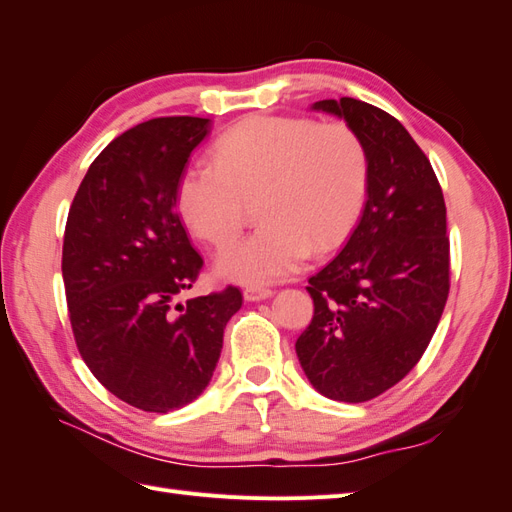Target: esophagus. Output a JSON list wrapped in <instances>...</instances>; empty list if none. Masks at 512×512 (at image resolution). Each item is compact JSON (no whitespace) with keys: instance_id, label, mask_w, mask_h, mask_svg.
<instances>
[{"instance_id":"esophagus-1","label":"esophagus","mask_w":512,"mask_h":512,"mask_svg":"<svg viewBox=\"0 0 512 512\" xmlns=\"http://www.w3.org/2000/svg\"><path fill=\"white\" fill-rule=\"evenodd\" d=\"M271 289H258V287H249V289H245L243 291V298L247 300V302H260V300H267V298H271Z\"/></svg>"}]
</instances>
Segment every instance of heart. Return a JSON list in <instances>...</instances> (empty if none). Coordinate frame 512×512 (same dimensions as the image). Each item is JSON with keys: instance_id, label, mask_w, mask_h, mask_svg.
<instances>
[{"instance_id": "obj_1", "label": "heart", "mask_w": 512, "mask_h": 512, "mask_svg": "<svg viewBox=\"0 0 512 512\" xmlns=\"http://www.w3.org/2000/svg\"><path fill=\"white\" fill-rule=\"evenodd\" d=\"M368 186V146L348 122L252 116L217 140L214 164L181 173L177 210L192 234L223 249L256 201L260 227L225 249L217 274L260 287L298 274L311 249L324 254L342 243Z\"/></svg>"}]
</instances>
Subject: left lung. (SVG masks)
Segmentation results:
<instances>
[{
	"label": "left lung",
	"mask_w": 512,
	"mask_h": 512,
	"mask_svg": "<svg viewBox=\"0 0 512 512\" xmlns=\"http://www.w3.org/2000/svg\"><path fill=\"white\" fill-rule=\"evenodd\" d=\"M311 109L361 135L370 186L348 243L309 278L315 311L295 352L326 399L363 403L399 383L436 333L449 295L447 208L427 155L390 113L355 98Z\"/></svg>",
	"instance_id": "1"
}]
</instances>
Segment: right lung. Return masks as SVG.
<instances>
[{"label": "right lung", "instance_id": "1", "mask_svg": "<svg viewBox=\"0 0 512 512\" xmlns=\"http://www.w3.org/2000/svg\"><path fill=\"white\" fill-rule=\"evenodd\" d=\"M208 118L142 122L105 146L67 214L63 282L78 352L120 401L166 414L208 388L236 287L190 298L203 258L177 214V184Z\"/></svg>", "mask_w": 512, "mask_h": 512}]
</instances>
